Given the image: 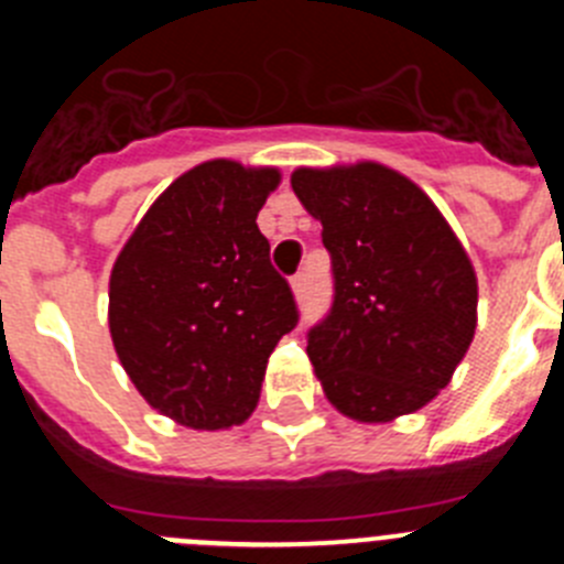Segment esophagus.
<instances>
[{"label": "esophagus", "instance_id": "34e87169", "mask_svg": "<svg viewBox=\"0 0 564 564\" xmlns=\"http://www.w3.org/2000/svg\"><path fill=\"white\" fill-rule=\"evenodd\" d=\"M291 291H293V296H296V299L305 296V291H307V273H296V276L291 279Z\"/></svg>", "mask_w": 564, "mask_h": 564}]
</instances>
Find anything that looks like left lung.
Instances as JSON below:
<instances>
[{
    "mask_svg": "<svg viewBox=\"0 0 564 564\" xmlns=\"http://www.w3.org/2000/svg\"><path fill=\"white\" fill-rule=\"evenodd\" d=\"M291 186L322 223L336 296L307 333L327 401L358 423L417 412L452 381L477 327V273L417 183L376 161L299 166Z\"/></svg>",
    "mask_w": 564,
    "mask_h": 564,
    "instance_id": "left-lung-1",
    "label": "left lung"
}]
</instances>
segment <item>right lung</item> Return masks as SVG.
<instances>
[{
  "label": "right lung",
  "instance_id": "add662e5",
  "mask_svg": "<svg viewBox=\"0 0 564 564\" xmlns=\"http://www.w3.org/2000/svg\"><path fill=\"white\" fill-rule=\"evenodd\" d=\"M276 166L206 161L149 206L109 273V336L134 390L188 430L248 421L299 322L257 214Z\"/></svg>",
  "mask_w": 564,
  "mask_h": 564
}]
</instances>
